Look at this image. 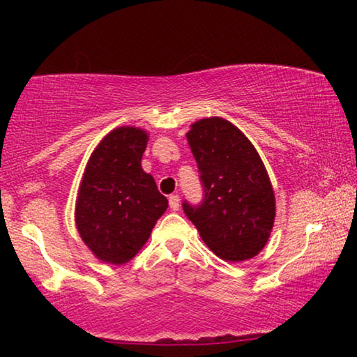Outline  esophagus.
Here are the masks:
<instances>
[{
    "instance_id": "1",
    "label": "esophagus",
    "mask_w": 357,
    "mask_h": 357,
    "mask_svg": "<svg viewBox=\"0 0 357 357\" xmlns=\"http://www.w3.org/2000/svg\"><path fill=\"white\" fill-rule=\"evenodd\" d=\"M169 206L172 211H177V209L180 208V197L178 195H170L169 197Z\"/></svg>"
}]
</instances>
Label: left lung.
<instances>
[{
  "label": "left lung",
  "mask_w": 357,
  "mask_h": 357,
  "mask_svg": "<svg viewBox=\"0 0 357 357\" xmlns=\"http://www.w3.org/2000/svg\"><path fill=\"white\" fill-rule=\"evenodd\" d=\"M187 139L198 164L203 202L182 208L204 243L226 261L255 257L276 214L275 192L257 149L231 121H195Z\"/></svg>",
  "instance_id": "1"
}]
</instances>
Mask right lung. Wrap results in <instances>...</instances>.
<instances>
[{
  "instance_id": "add662e5",
  "label": "right lung",
  "mask_w": 357,
  "mask_h": 357,
  "mask_svg": "<svg viewBox=\"0 0 357 357\" xmlns=\"http://www.w3.org/2000/svg\"><path fill=\"white\" fill-rule=\"evenodd\" d=\"M148 133L135 126L110 131L91 154L76 199V227L102 261H130L169 206L153 175L141 167Z\"/></svg>"
}]
</instances>
